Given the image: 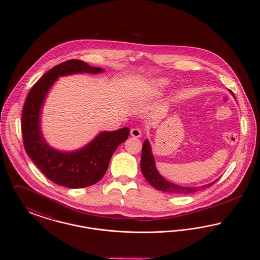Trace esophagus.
Segmentation results:
<instances>
[{"label":"esophagus","instance_id":"esophagus-1","mask_svg":"<svg viewBox=\"0 0 260 260\" xmlns=\"http://www.w3.org/2000/svg\"><path fill=\"white\" fill-rule=\"evenodd\" d=\"M142 135V132L139 127H134L131 129V136H134V137H139Z\"/></svg>","mask_w":260,"mask_h":260}]
</instances>
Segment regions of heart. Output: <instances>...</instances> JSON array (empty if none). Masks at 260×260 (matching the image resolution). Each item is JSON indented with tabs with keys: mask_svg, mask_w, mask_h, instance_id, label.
Wrapping results in <instances>:
<instances>
[{
	"mask_svg": "<svg viewBox=\"0 0 260 260\" xmlns=\"http://www.w3.org/2000/svg\"><path fill=\"white\" fill-rule=\"evenodd\" d=\"M166 84H167V82H166L165 80L158 79V80H155V81L152 83V85H151V87H151L152 91L156 93V92H159L161 88L166 86Z\"/></svg>",
	"mask_w": 260,
	"mask_h": 260,
	"instance_id": "b5f03b06",
	"label": "heart"
}]
</instances>
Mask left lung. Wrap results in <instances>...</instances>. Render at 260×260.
<instances>
[{"instance_id": "1", "label": "left lung", "mask_w": 260, "mask_h": 260, "mask_svg": "<svg viewBox=\"0 0 260 260\" xmlns=\"http://www.w3.org/2000/svg\"><path fill=\"white\" fill-rule=\"evenodd\" d=\"M141 171L145 177V179L148 181L154 188L168 193L173 194H179V195H186L194 193L201 189H205L207 187L213 185L216 181L210 183L208 185L201 186V187H184V186L176 185L172 182L167 181L155 167V160L151 153V147L149 144L148 140H145L142 146V153H141V161H140Z\"/></svg>"}]
</instances>
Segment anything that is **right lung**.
Instances as JSON below:
<instances>
[{
	"mask_svg": "<svg viewBox=\"0 0 260 260\" xmlns=\"http://www.w3.org/2000/svg\"><path fill=\"white\" fill-rule=\"evenodd\" d=\"M103 69L86 62L70 59L51 68L30 89L22 110L21 133L24 148L39 170L58 185L84 188L93 185L106 173L113 153L127 139L129 128L104 132L86 147L75 152H59L50 147L40 129L43 101L59 76L75 73L98 74Z\"/></svg>",
	"mask_w": 260,
	"mask_h": 260,
	"instance_id": "1",
	"label": "right lung"
}]
</instances>
